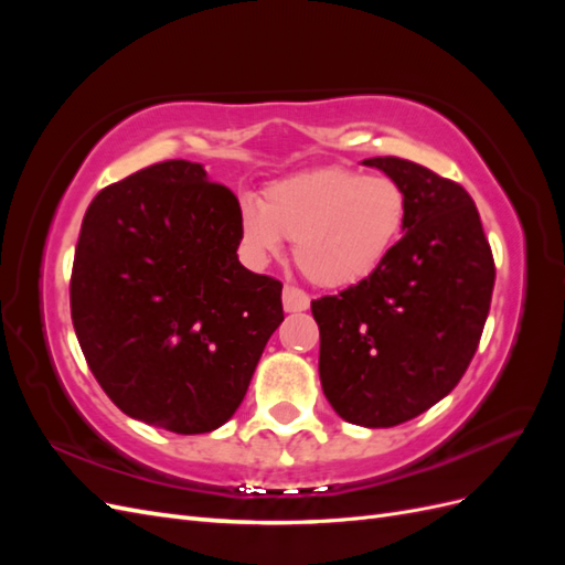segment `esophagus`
I'll return each instance as SVG.
<instances>
[{"label": "esophagus", "instance_id": "esophagus-1", "mask_svg": "<svg viewBox=\"0 0 565 565\" xmlns=\"http://www.w3.org/2000/svg\"><path fill=\"white\" fill-rule=\"evenodd\" d=\"M309 303H311V299H309V295L303 292L301 287L285 285V289H282V306H285L287 313L306 311V309H309Z\"/></svg>", "mask_w": 565, "mask_h": 565}]
</instances>
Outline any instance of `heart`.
<instances>
[{"label": "heart", "instance_id": "obj_1", "mask_svg": "<svg viewBox=\"0 0 565 565\" xmlns=\"http://www.w3.org/2000/svg\"><path fill=\"white\" fill-rule=\"evenodd\" d=\"M409 202L398 181L349 167H322L270 183L262 204L243 200L241 241L254 264L295 243V262L313 285L367 280L396 249Z\"/></svg>", "mask_w": 565, "mask_h": 565}]
</instances>
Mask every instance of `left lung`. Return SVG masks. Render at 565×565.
Segmentation results:
<instances>
[{
  "mask_svg": "<svg viewBox=\"0 0 565 565\" xmlns=\"http://www.w3.org/2000/svg\"><path fill=\"white\" fill-rule=\"evenodd\" d=\"M409 202L405 235L363 282L311 301L334 413L386 429L457 386L483 334L494 259L471 195L403 158H370Z\"/></svg>",
  "mask_w": 565,
  "mask_h": 565,
  "instance_id": "left-lung-1",
  "label": "left lung"
}]
</instances>
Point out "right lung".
Returning <instances> with one entry per match:
<instances>
[{"instance_id": "obj_1", "label": "right lung", "mask_w": 565, "mask_h": 565, "mask_svg": "<svg viewBox=\"0 0 565 565\" xmlns=\"http://www.w3.org/2000/svg\"><path fill=\"white\" fill-rule=\"evenodd\" d=\"M241 202L202 164L164 160L106 185L82 218L71 313L125 415L207 434L243 403L285 320L282 282L237 262Z\"/></svg>"}]
</instances>
